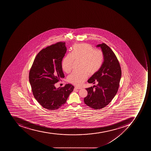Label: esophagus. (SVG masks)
<instances>
[{"mask_svg": "<svg viewBox=\"0 0 151 151\" xmlns=\"http://www.w3.org/2000/svg\"><path fill=\"white\" fill-rule=\"evenodd\" d=\"M81 88L80 87H78L76 86L75 88H74V90H77V89H80Z\"/></svg>", "mask_w": 151, "mask_h": 151, "instance_id": "34e87169", "label": "esophagus"}]
</instances>
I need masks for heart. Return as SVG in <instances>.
Segmentation results:
<instances>
[{
	"mask_svg": "<svg viewBox=\"0 0 151 151\" xmlns=\"http://www.w3.org/2000/svg\"><path fill=\"white\" fill-rule=\"evenodd\" d=\"M104 60V53L100 50H94L90 44H76L73 47L71 53L63 59L62 68L65 73L70 72L73 64L80 61L79 72H73L68 76V81L77 86L82 85L87 78V74L93 76L97 72L102 66Z\"/></svg>",
	"mask_w": 151,
	"mask_h": 151,
	"instance_id": "obj_1",
	"label": "heart"
}]
</instances>
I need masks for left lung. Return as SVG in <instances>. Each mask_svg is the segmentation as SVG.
<instances>
[{
  "mask_svg": "<svg viewBox=\"0 0 151 151\" xmlns=\"http://www.w3.org/2000/svg\"><path fill=\"white\" fill-rule=\"evenodd\" d=\"M97 47H101L104 53V62L100 70L88 80L89 83L98 84L86 88L88 95L84 98L86 104L94 109L104 108L111 102L118 92L121 77L120 64L111 49L104 43Z\"/></svg>",
  "mask_w": 151,
  "mask_h": 151,
  "instance_id": "1",
  "label": "left lung"
}]
</instances>
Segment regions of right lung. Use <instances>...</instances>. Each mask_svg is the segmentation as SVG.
<instances>
[{
    "label": "right lung",
    "instance_id": "right-lung-1",
    "mask_svg": "<svg viewBox=\"0 0 151 151\" xmlns=\"http://www.w3.org/2000/svg\"><path fill=\"white\" fill-rule=\"evenodd\" d=\"M65 43L58 42L41 50L36 56L29 72L32 93L44 108L56 110L67 101L74 86L65 84L57 89L55 84L65 77L62 61L67 51Z\"/></svg>",
    "mask_w": 151,
    "mask_h": 151
}]
</instances>
